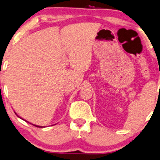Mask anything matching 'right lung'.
I'll return each mask as SVG.
<instances>
[{
  "label": "right lung",
  "mask_w": 160,
  "mask_h": 160,
  "mask_svg": "<svg viewBox=\"0 0 160 160\" xmlns=\"http://www.w3.org/2000/svg\"><path fill=\"white\" fill-rule=\"evenodd\" d=\"M15 114H16V113H15ZM18 117H19V116H18ZM32 125H34V124H32ZM34 126L37 127V128H44V127H42V126H37V125H34Z\"/></svg>",
  "instance_id": "obj_1"
}]
</instances>
